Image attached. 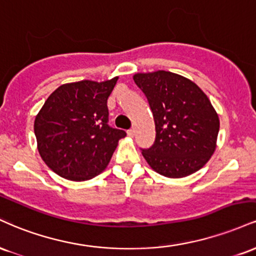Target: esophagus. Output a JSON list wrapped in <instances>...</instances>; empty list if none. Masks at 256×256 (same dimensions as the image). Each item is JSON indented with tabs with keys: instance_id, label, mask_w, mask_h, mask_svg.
<instances>
[{
	"instance_id": "34e87169",
	"label": "esophagus",
	"mask_w": 256,
	"mask_h": 256,
	"mask_svg": "<svg viewBox=\"0 0 256 256\" xmlns=\"http://www.w3.org/2000/svg\"><path fill=\"white\" fill-rule=\"evenodd\" d=\"M127 134H128V136H132V138H133L134 135H135V129H134V128L129 129V130L127 132Z\"/></svg>"
}]
</instances>
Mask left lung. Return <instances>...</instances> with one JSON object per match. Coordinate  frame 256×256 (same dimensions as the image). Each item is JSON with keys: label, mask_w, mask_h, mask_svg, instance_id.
<instances>
[{"label": "left lung", "mask_w": 256, "mask_h": 256, "mask_svg": "<svg viewBox=\"0 0 256 256\" xmlns=\"http://www.w3.org/2000/svg\"><path fill=\"white\" fill-rule=\"evenodd\" d=\"M146 96L156 124V139L141 153L160 175H192L216 150L219 118L211 102L193 81L171 72L134 75Z\"/></svg>", "instance_id": "1"}]
</instances>
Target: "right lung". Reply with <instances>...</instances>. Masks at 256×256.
Returning <instances> with one entry per match:
<instances>
[{
	"mask_svg": "<svg viewBox=\"0 0 256 256\" xmlns=\"http://www.w3.org/2000/svg\"><path fill=\"white\" fill-rule=\"evenodd\" d=\"M117 79L64 84L39 111L34 120L39 154L58 176L85 181L99 175L127 135L108 123V98Z\"/></svg>",
	"mask_w": 256,
	"mask_h": 256,
	"instance_id": "obj_1",
	"label": "right lung"
}]
</instances>
